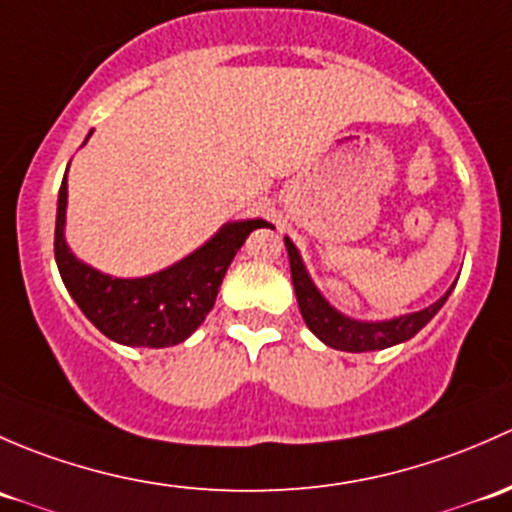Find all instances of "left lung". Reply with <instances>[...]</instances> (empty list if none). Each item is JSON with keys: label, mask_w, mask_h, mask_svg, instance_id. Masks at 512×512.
Wrapping results in <instances>:
<instances>
[{"label": "left lung", "mask_w": 512, "mask_h": 512, "mask_svg": "<svg viewBox=\"0 0 512 512\" xmlns=\"http://www.w3.org/2000/svg\"><path fill=\"white\" fill-rule=\"evenodd\" d=\"M286 241L288 258H291V276H293V288L295 298H298L300 313H303L305 325L313 330L315 337L325 342L328 347L342 352H370V350H384V347H392L397 342L409 340L434 318L441 310V305L446 303L449 293L444 298L436 300L429 308L419 310V313L402 315V318L394 320H382V323H360V320H350L342 313H337L335 308H330L328 300L318 293V288L313 286V281L305 273L303 261H300L298 249L293 246V241Z\"/></svg>", "instance_id": "1"}]
</instances>
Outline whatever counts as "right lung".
<instances>
[{
  "label": "right lung",
  "instance_id": "right-lung-1",
  "mask_svg": "<svg viewBox=\"0 0 512 512\" xmlns=\"http://www.w3.org/2000/svg\"><path fill=\"white\" fill-rule=\"evenodd\" d=\"M66 177L59 189L54 254L63 283L88 320L110 340L130 347H170L184 342L214 308L219 286L236 251L263 219L234 221L212 241L147 278H110L86 266L68 251L63 239Z\"/></svg>",
  "mask_w": 512,
  "mask_h": 512
}]
</instances>
